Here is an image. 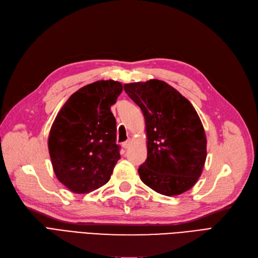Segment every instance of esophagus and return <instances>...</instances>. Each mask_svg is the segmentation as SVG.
<instances>
[{
    "label": "esophagus",
    "instance_id": "obj_1",
    "mask_svg": "<svg viewBox=\"0 0 258 258\" xmlns=\"http://www.w3.org/2000/svg\"><path fill=\"white\" fill-rule=\"evenodd\" d=\"M131 144H132L131 139H127L126 141H124V143H122V147H123L124 149H127V148L131 146Z\"/></svg>",
    "mask_w": 258,
    "mask_h": 258
}]
</instances>
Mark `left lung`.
Returning <instances> with one entry per match:
<instances>
[{"instance_id": "8db88e82", "label": "left lung", "mask_w": 258, "mask_h": 258, "mask_svg": "<svg viewBox=\"0 0 258 258\" xmlns=\"http://www.w3.org/2000/svg\"><path fill=\"white\" fill-rule=\"evenodd\" d=\"M123 87L146 120L148 156L138 168L141 181L166 196L184 193L201 177L207 156L205 130L195 108L162 80Z\"/></svg>"}]
</instances>
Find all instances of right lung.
<instances>
[{
  "mask_svg": "<svg viewBox=\"0 0 258 258\" xmlns=\"http://www.w3.org/2000/svg\"><path fill=\"white\" fill-rule=\"evenodd\" d=\"M122 85L101 80L75 92L61 108L48 147L56 178L74 193H89L110 179L120 160L117 127L110 107Z\"/></svg>",
  "mask_w": 258,
  "mask_h": 258,
  "instance_id": "right-lung-1",
  "label": "right lung"
}]
</instances>
